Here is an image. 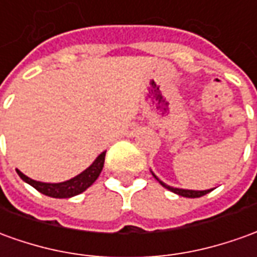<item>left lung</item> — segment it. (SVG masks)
<instances>
[{
	"mask_svg": "<svg viewBox=\"0 0 257 257\" xmlns=\"http://www.w3.org/2000/svg\"><path fill=\"white\" fill-rule=\"evenodd\" d=\"M152 171V170H150ZM152 175H153L154 178L159 181L160 184L163 185L166 189H168V191L174 192V193H177V195H179V196H184V197H200V196H204L206 193H209V192H211L213 189H206V191H192V189H182V188H174V186H170V185L164 184L161 179L154 174L153 171H152Z\"/></svg>",
	"mask_w": 257,
	"mask_h": 257,
	"instance_id": "left-lung-1",
	"label": "left lung"
}]
</instances>
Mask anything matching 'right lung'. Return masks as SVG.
<instances>
[{
    "mask_svg": "<svg viewBox=\"0 0 257 257\" xmlns=\"http://www.w3.org/2000/svg\"><path fill=\"white\" fill-rule=\"evenodd\" d=\"M104 159H105V152L98 154L97 159L91 163L90 166L86 168L85 171H82L79 175L73 177V178L64 181V182H57V184H51V182H40V181H35V179L26 177L23 172L16 170L18 175L29 184L33 186L35 189L46 195V196L55 197V199H68V197L76 196L79 193L85 192L89 186L94 184V181L98 178L100 172L104 167Z\"/></svg>",
    "mask_w": 257,
    "mask_h": 257,
    "instance_id": "right-lung-1",
    "label": "right lung"
}]
</instances>
